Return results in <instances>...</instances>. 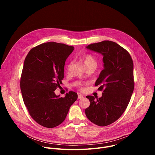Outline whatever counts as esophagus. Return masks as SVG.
I'll use <instances>...</instances> for the list:
<instances>
[{"label":"esophagus","mask_w":155,"mask_h":155,"mask_svg":"<svg viewBox=\"0 0 155 155\" xmlns=\"http://www.w3.org/2000/svg\"><path fill=\"white\" fill-rule=\"evenodd\" d=\"M78 98L79 99H81L83 98V96L82 95H81V94H78Z\"/></svg>","instance_id":"esophagus-1"}]
</instances>
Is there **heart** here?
Returning <instances> with one entry per match:
<instances>
[{"mask_svg":"<svg viewBox=\"0 0 155 155\" xmlns=\"http://www.w3.org/2000/svg\"><path fill=\"white\" fill-rule=\"evenodd\" d=\"M80 58L83 61L86 68H90V67H93V68L96 67L97 61H96V58L93 54H89V53L83 54L80 56ZM70 66H71V64H69L68 65V68H67L68 71L69 70Z\"/></svg>","mask_w":155,"mask_h":155,"instance_id":"b5f03b06","label":"heart"}]
</instances>
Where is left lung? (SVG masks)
<instances>
[{
    "label": "left lung",
    "instance_id": "left-lung-1",
    "mask_svg": "<svg viewBox=\"0 0 155 155\" xmlns=\"http://www.w3.org/2000/svg\"><path fill=\"white\" fill-rule=\"evenodd\" d=\"M86 48L103 56L104 69L95 83L99 90H103L102 96L96 100L86 97L90 105L85 114L94 124L105 126L117 121L129 103L134 88L133 61L127 51L112 41L92 43Z\"/></svg>",
    "mask_w": 155,
    "mask_h": 155
}]
</instances>
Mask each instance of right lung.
Instances as JSON below:
<instances>
[{"label":"right lung","instance_id":"right-lung-1","mask_svg":"<svg viewBox=\"0 0 155 155\" xmlns=\"http://www.w3.org/2000/svg\"><path fill=\"white\" fill-rule=\"evenodd\" d=\"M74 47L53 41L32 48L25 58L20 87L23 99L31 117L48 128L61 124L71 106L77 99L74 91L64 97L54 91L64 78L65 62Z\"/></svg>","mask_w":155,"mask_h":155}]
</instances>
